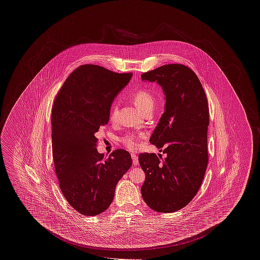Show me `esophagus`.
Instances as JSON below:
<instances>
[{
  "label": "esophagus",
  "mask_w": 260,
  "mask_h": 260,
  "mask_svg": "<svg viewBox=\"0 0 260 260\" xmlns=\"http://www.w3.org/2000/svg\"><path fill=\"white\" fill-rule=\"evenodd\" d=\"M132 158H133V161H134V166H137L138 165V157L135 154H132Z\"/></svg>",
  "instance_id": "esophagus-1"
}]
</instances>
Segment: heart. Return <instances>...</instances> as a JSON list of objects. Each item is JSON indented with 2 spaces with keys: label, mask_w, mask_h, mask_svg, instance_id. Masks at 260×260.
Masks as SVG:
<instances>
[{
  "label": "heart",
  "mask_w": 260,
  "mask_h": 260,
  "mask_svg": "<svg viewBox=\"0 0 260 260\" xmlns=\"http://www.w3.org/2000/svg\"><path fill=\"white\" fill-rule=\"evenodd\" d=\"M132 100L135 103L136 107L143 113L152 110L154 107V104H155L154 96L146 89H139L136 91L132 96ZM118 111H119L118 102L114 101L112 103L110 112H109V118L111 121H114L117 118ZM141 137H144L143 134H140V135L127 134L121 138V141L124 146H126L128 149L134 150L137 146V142H138L139 138H141Z\"/></svg>",
  "instance_id": "obj_1"
}]
</instances>
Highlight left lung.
Here are the masks:
<instances>
[{
    "label": "left lung",
    "mask_w": 260,
    "mask_h": 260,
    "mask_svg": "<svg viewBox=\"0 0 260 260\" xmlns=\"http://www.w3.org/2000/svg\"><path fill=\"white\" fill-rule=\"evenodd\" d=\"M141 78L157 82L166 94L165 112L150 142L167 155L139 154L145 173L141 195L152 210L177 211L196 196L208 167V99L197 75L183 64L162 65Z\"/></svg>",
    "instance_id": "obj_1"
}]
</instances>
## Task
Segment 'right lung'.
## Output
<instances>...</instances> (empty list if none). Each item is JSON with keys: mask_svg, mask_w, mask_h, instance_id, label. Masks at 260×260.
<instances>
[{"mask_svg": "<svg viewBox=\"0 0 260 260\" xmlns=\"http://www.w3.org/2000/svg\"><path fill=\"white\" fill-rule=\"evenodd\" d=\"M133 73L93 64L78 67L65 80L51 108L54 170L64 198L83 215L107 210L118 181L132 167L131 154L116 149L104 158L95 134L109 121L113 99Z\"/></svg>", "mask_w": 260, "mask_h": 260, "instance_id": "right-lung-1", "label": "right lung"}]
</instances>
